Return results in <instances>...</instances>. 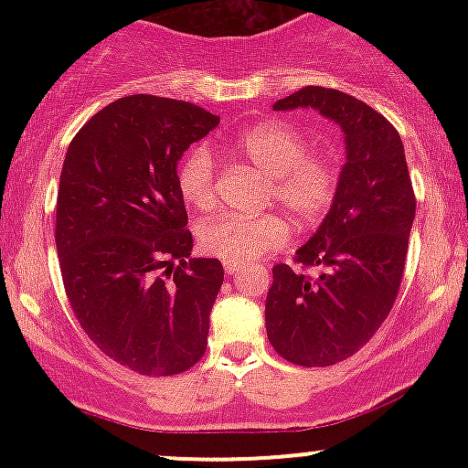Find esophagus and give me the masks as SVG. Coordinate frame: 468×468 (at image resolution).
<instances>
[{"label": "esophagus", "instance_id": "1", "mask_svg": "<svg viewBox=\"0 0 468 468\" xmlns=\"http://www.w3.org/2000/svg\"><path fill=\"white\" fill-rule=\"evenodd\" d=\"M238 271H239L238 264H224V272H227V275H235Z\"/></svg>", "mask_w": 468, "mask_h": 468}]
</instances>
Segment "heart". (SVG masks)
Returning a JSON list of instances; mask_svg holds the SVG:
<instances>
[{"label": "heart", "instance_id": "obj_1", "mask_svg": "<svg viewBox=\"0 0 468 468\" xmlns=\"http://www.w3.org/2000/svg\"><path fill=\"white\" fill-rule=\"evenodd\" d=\"M308 138L282 121L261 122L235 143L244 155L271 178L268 204H279L299 227L321 222L336 200L338 169L325 155L308 154ZM178 189L196 208L216 202V160L207 147H193L178 166ZM288 227L275 213L241 218L227 213L207 219L197 230V244L207 255L227 264H250L282 249Z\"/></svg>", "mask_w": 468, "mask_h": 468}]
</instances>
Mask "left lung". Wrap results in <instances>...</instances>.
I'll return each instance as SVG.
<instances>
[{"mask_svg": "<svg viewBox=\"0 0 468 468\" xmlns=\"http://www.w3.org/2000/svg\"><path fill=\"white\" fill-rule=\"evenodd\" d=\"M313 110L346 133L336 200L294 261L272 268L266 332L275 352L303 367L356 354L388 319L405 272L416 196L405 147L383 114L338 90L308 85L272 110Z\"/></svg>", "mask_w": 468, "mask_h": 468, "instance_id": "obj_1", "label": "left lung"}]
</instances>
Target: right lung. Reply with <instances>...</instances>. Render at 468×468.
<instances>
[{
	"instance_id": "1",
	"label": "right lung",
	"mask_w": 468,
	"mask_h": 468,
	"mask_svg": "<svg viewBox=\"0 0 468 468\" xmlns=\"http://www.w3.org/2000/svg\"><path fill=\"white\" fill-rule=\"evenodd\" d=\"M218 122L186 101L122 96L63 160L55 241L69 305L96 347L136 374H182L207 350L224 268L191 257L178 160Z\"/></svg>"
}]
</instances>
